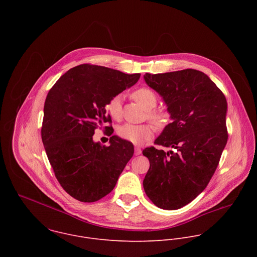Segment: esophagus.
<instances>
[{"mask_svg": "<svg viewBox=\"0 0 257 257\" xmlns=\"http://www.w3.org/2000/svg\"><path fill=\"white\" fill-rule=\"evenodd\" d=\"M142 154V149L140 147H136L135 148V155H140Z\"/></svg>", "mask_w": 257, "mask_h": 257, "instance_id": "1", "label": "esophagus"}]
</instances>
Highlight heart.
<instances>
[{
	"mask_svg": "<svg viewBox=\"0 0 257 257\" xmlns=\"http://www.w3.org/2000/svg\"><path fill=\"white\" fill-rule=\"evenodd\" d=\"M132 98L147 110V117L157 126H163L167 122L169 114L161 110H152L156 106L157 98L155 93L149 88H140L132 93ZM106 110L110 117L119 120L121 118V96L116 95L111 98L106 105ZM154 126L150 123L132 124L125 123L118 127L117 135L119 138L134 145L141 146L149 140L154 134Z\"/></svg>",
	"mask_w": 257,
	"mask_h": 257,
	"instance_id": "1",
	"label": "heart"
}]
</instances>
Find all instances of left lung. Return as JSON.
Returning a JSON list of instances; mask_svg holds the SVG:
<instances>
[{"label": "left lung", "instance_id": "1", "mask_svg": "<svg viewBox=\"0 0 257 257\" xmlns=\"http://www.w3.org/2000/svg\"><path fill=\"white\" fill-rule=\"evenodd\" d=\"M147 85L164 100L172 122L143 153L150 166L144 188L163 210H177L201 194L213 177L227 142L223 93L195 69L145 75Z\"/></svg>", "mask_w": 257, "mask_h": 257}]
</instances>
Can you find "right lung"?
<instances>
[{"label":"right lung","mask_w":257,"mask_h":257,"mask_svg":"<svg viewBox=\"0 0 257 257\" xmlns=\"http://www.w3.org/2000/svg\"><path fill=\"white\" fill-rule=\"evenodd\" d=\"M140 77L81 64L63 74L49 90L41 139L56 179L74 199L92 203L108 195L133 157L132 143L112 136L106 147L94 143L93 136L96 128L111 122L108 102ZM104 132L110 136L112 126H105Z\"/></svg>","instance_id":"1"}]
</instances>
